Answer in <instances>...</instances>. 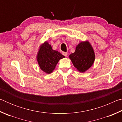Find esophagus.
I'll use <instances>...</instances> for the list:
<instances>
[{"label": "esophagus", "mask_w": 122, "mask_h": 122, "mask_svg": "<svg viewBox=\"0 0 122 122\" xmlns=\"http://www.w3.org/2000/svg\"><path fill=\"white\" fill-rule=\"evenodd\" d=\"M62 54H63V55H64V56H66V57H67V55H68V54H67V53H66V52H63V53H62Z\"/></svg>", "instance_id": "obj_1"}]
</instances>
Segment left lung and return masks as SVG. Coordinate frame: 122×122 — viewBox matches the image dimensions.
Returning <instances> with one entry per match:
<instances>
[{"label":"left lung","mask_w":122,"mask_h":122,"mask_svg":"<svg viewBox=\"0 0 122 122\" xmlns=\"http://www.w3.org/2000/svg\"><path fill=\"white\" fill-rule=\"evenodd\" d=\"M69 57L76 69L84 73L94 64L95 54L92 45L86 40L80 42L76 46L75 52L71 54Z\"/></svg>","instance_id":"8db88e82"}]
</instances>
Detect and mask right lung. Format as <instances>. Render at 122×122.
<instances>
[{"label":"right lung","instance_id":"add662e5","mask_svg":"<svg viewBox=\"0 0 122 122\" xmlns=\"http://www.w3.org/2000/svg\"><path fill=\"white\" fill-rule=\"evenodd\" d=\"M65 57L58 51L54 50L48 41H46L39 47L36 60L40 69L46 74H51L55 69L60 59Z\"/></svg>","mask_w":122,"mask_h":122}]
</instances>
